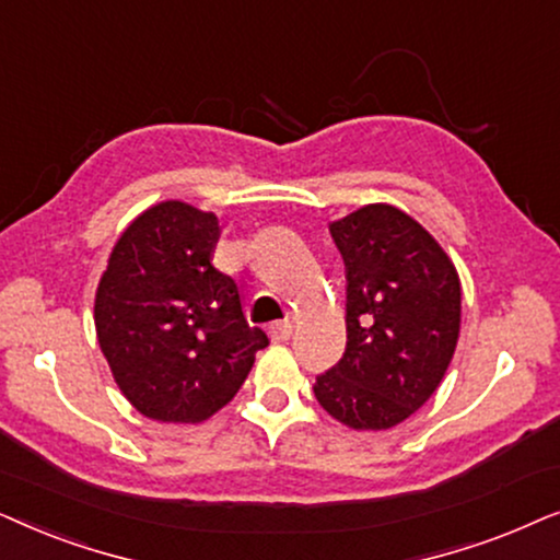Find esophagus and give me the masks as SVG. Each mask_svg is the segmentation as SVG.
<instances>
[{
	"instance_id": "esophagus-1",
	"label": "esophagus",
	"mask_w": 560,
	"mask_h": 560,
	"mask_svg": "<svg viewBox=\"0 0 560 560\" xmlns=\"http://www.w3.org/2000/svg\"><path fill=\"white\" fill-rule=\"evenodd\" d=\"M268 338L273 342H284L292 338V323L289 319H281V323H271L268 325Z\"/></svg>"
}]
</instances>
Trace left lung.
I'll return each mask as SVG.
<instances>
[{
	"instance_id": "obj_1",
	"label": "left lung",
	"mask_w": 560,
	"mask_h": 560,
	"mask_svg": "<svg viewBox=\"0 0 560 560\" xmlns=\"http://www.w3.org/2000/svg\"><path fill=\"white\" fill-rule=\"evenodd\" d=\"M346 264V353L315 397L353 430H389L443 382L460 330L456 266L428 230L392 205L335 220Z\"/></svg>"
}]
</instances>
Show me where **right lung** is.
I'll return each mask as SVG.
<instances>
[{"instance_id":"right-lung-1","label":"right lung","mask_w":560,"mask_h":560,"mask_svg":"<svg viewBox=\"0 0 560 560\" xmlns=\"http://www.w3.org/2000/svg\"><path fill=\"white\" fill-rule=\"evenodd\" d=\"M220 222L186 202L138 214L94 300L96 338L119 392L159 422H202L228 405L268 346L241 289L212 266Z\"/></svg>"}]
</instances>
